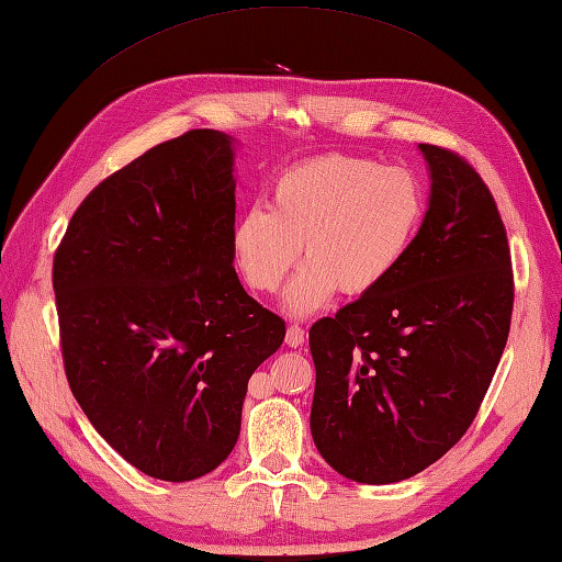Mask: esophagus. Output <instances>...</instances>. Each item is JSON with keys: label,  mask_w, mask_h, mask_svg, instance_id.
<instances>
[{"label": "esophagus", "mask_w": 562, "mask_h": 562, "mask_svg": "<svg viewBox=\"0 0 562 562\" xmlns=\"http://www.w3.org/2000/svg\"><path fill=\"white\" fill-rule=\"evenodd\" d=\"M304 340H306V330L302 328V325H290V328H286V337H284V342L290 345V347H302L304 345Z\"/></svg>", "instance_id": "34e87169"}]
</instances>
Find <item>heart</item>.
Wrapping results in <instances>:
<instances>
[{"label":"heart","mask_w":562,"mask_h":562,"mask_svg":"<svg viewBox=\"0 0 562 562\" xmlns=\"http://www.w3.org/2000/svg\"><path fill=\"white\" fill-rule=\"evenodd\" d=\"M426 213L419 177L357 155H323L282 172L268 207L251 205L232 227V258L254 292L270 294L304 249L306 266L284 292L294 316L340 290L367 296L407 258Z\"/></svg>","instance_id":"1"}]
</instances>
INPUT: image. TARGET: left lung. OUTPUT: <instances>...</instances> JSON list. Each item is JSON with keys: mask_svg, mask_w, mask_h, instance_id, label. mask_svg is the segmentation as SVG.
Masks as SVG:
<instances>
[{"mask_svg": "<svg viewBox=\"0 0 562 562\" xmlns=\"http://www.w3.org/2000/svg\"><path fill=\"white\" fill-rule=\"evenodd\" d=\"M428 211L375 292L311 325V436L335 472L395 484L440 460L486 397L510 333L505 225L462 155L419 143Z\"/></svg>", "mask_w": 562, "mask_h": 562, "instance_id": "left-lung-1", "label": "left lung"}]
</instances>
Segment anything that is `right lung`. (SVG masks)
Here are the masks:
<instances>
[{"mask_svg": "<svg viewBox=\"0 0 562 562\" xmlns=\"http://www.w3.org/2000/svg\"><path fill=\"white\" fill-rule=\"evenodd\" d=\"M232 172L227 134L160 143L86 195L52 266L71 393L153 479L227 460L249 378L284 340L232 266Z\"/></svg>", "mask_w": 562, "mask_h": 562, "instance_id": "right-lung-1", "label": "right lung"}]
</instances>
